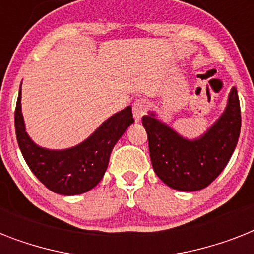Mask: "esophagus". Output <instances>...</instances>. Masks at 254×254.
<instances>
[{"label":"esophagus","mask_w":254,"mask_h":254,"mask_svg":"<svg viewBox=\"0 0 254 254\" xmlns=\"http://www.w3.org/2000/svg\"><path fill=\"white\" fill-rule=\"evenodd\" d=\"M149 105H147L146 99H137L133 103V115L135 120H139L142 116L146 115Z\"/></svg>","instance_id":"34e87169"}]
</instances>
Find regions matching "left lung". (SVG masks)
<instances>
[{"label": "left lung", "instance_id": "8db88e82", "mask_svg": "<svg viewBox=\"0 0 254 254\" xmlns=\"http://www.w3.org/2000/svg\"><path fill=\"white\" fill-rule=\"evenodd\" d=\"M150 159L155 174L171 189L197 191L211 185L232 157L241 129V111L236 88L216 124L201 138L187 141L153 115L143 116Z\"/></svg>", "mask_w": 254, "mask_h": 254}]
</instances>
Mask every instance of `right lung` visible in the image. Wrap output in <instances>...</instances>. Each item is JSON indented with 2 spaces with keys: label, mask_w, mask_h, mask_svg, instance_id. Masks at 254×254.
Instances as JSON below:
<instances>
[{
  "label": "right lung",
  "mask_w": 254,
  "mask_h": 254,
  "mask_svg": "<svg viewBox=\"0 0 254 254\" xmlns=\"http://www.w3.org/2000/svg\"><path fill=\"white\" fill-rule=\"evenodd\" d=\"M133 121L131 108L127 107L108 119L80 145L67 150H47L37 146L25 131L21 91L14 115L18 145L27 166L47 189L61 195L87 192L101 181L112 149Z\"/></svg>",
  "instance_id": "obj_1"
}]
</instances>
